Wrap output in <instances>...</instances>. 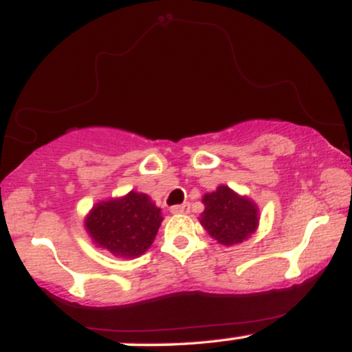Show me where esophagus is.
<instances>
[{"mask_svg":"<svg viewBox=\"0 0 352 352\" xmlns=\"http://www.w3.org/2000/svg\"><path fill=\"white\" fill-rule=\"evenodd\" d=\"M190 208L188 204H182V205H173V207L170 208V212L173 213V215H180V213H187Z\"/></svg>","mask_w":352,"mask_h":352,"instance_id":"34e87169","label":"esophagus"}]
</instances>
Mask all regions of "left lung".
<instances>
[{
	"label": "left lung",
	"mask_w": 352,
	"mask_h": 352,
	"mask_svg": "<svg viewBox=\"0 0 352 352\" xmlns=\"http://www.w3.org/2000/svg\"><path fill=\"white\" fill-rule=\"evenodd\" d=\"M201 201L205 210L200 221L218 243L227 246L241 243L256 230V205L246 197H238L225 185L207 193Z\"/></svg>",
	"instance_id": "1"
}]
</instances>
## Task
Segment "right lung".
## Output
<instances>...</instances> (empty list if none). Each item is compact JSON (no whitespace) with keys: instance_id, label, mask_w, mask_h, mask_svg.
I'll return each mask as SVG.
<instances>
[{"instance_id":"right-lung-1","label":"right lung","mask_w":352,"mask_h":352,"mask_svg":"<svg viewBox=\"0 0 352 352\" xmlns=\"http://www.w3.org/2000/svg\"><path fill=\"white\" fill-rule=\"evenodd\" d=\"M160 208L145 193L102 201L89 213L86 228L100 248L116 256L134 258L147 252L162 223Z\"/></svg>"}]
</instances>
